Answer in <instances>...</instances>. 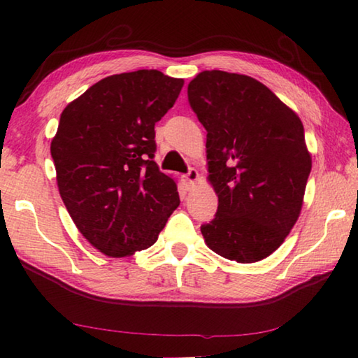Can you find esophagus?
<instances>
[{
  "label": "esophagus",
  "instance_id": "obj_1",
  "mask_svg": "<svg viewBox=\"0 0 358 358\" xmlns=\"http://www.w3.org/2000/svg\"><path fill=\"white\" fill-rule=\"evenodd\" d=\"M183 180H185L186 186L191 189V187H194V186L197 185V181H199V172L196 171V169H191V171L185 175Z\"/></svg>",
  "mask_w": 358,
  "mask_h": 358
}]
</instances>
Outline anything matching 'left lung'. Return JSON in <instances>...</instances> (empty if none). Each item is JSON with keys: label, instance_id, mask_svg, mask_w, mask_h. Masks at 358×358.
Listing matches in <instances>:
<instances>
[{"label": "left lung", "instance_id": "obj_1", "mask_svg": "<svg viewBox=\"0 0 358 358\" xmlns=\"http://www.w3.org/2000/svg\"><path fill=\"white\" fill-rule=\"evenodd\" d=\"M207 129L208 183L217 213L201 227L211 251L259 262L282 245L299 220L311 172L303 123L256 78L202 71L187 85Z\"/></svg>", "mask_w": 358, "mask_h": 358}]
</instances>
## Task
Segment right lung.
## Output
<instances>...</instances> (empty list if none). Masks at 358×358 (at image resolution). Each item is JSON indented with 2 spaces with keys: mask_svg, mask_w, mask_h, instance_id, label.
Wrapping results in <instances>:
<instances>
[{
  "mask_svg": "<svg viewBox=\"0 0 358 358\" xmlns=\"http://www.w3.org/2000/svg\"><path fill=\"white\" fill-rule=\"evenodd\" d=\"M156 69L102 78L64 107L50 153L59 196L90 245L128 257L156 243L180 205L177 183L159 172L155 124L183 88Z\"/></svg>",
  "mask_w": 358,
  "mask_h": 358,
  "instance_id": "right-lung-1",
  "label": "right lung"
}]
</instances>
